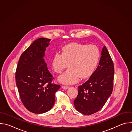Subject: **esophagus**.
<instances>
[{
  "label": "esophagus",
  "instance_id": "34e87169",
  "mask_svg": "<svg viewBox=\"0 0 132 132\" xmlns=\"http://www.w3.org/2000/svg\"><path fill=\"white\" fill-rule=\"evenodd\" d=\"M62 88L64 89H68L69 88V87H68V86H62Z\"/></svg>",
  "mask_w": 132,
  "mask_h": 132
}]
</instances>
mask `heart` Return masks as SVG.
<instances>
[{"instance_id": "b5f03b06", "label": "heart", "mask_w": 132, "mask_h": 132, "mask_svg": "<svg viewBox=\"0 0 132 132\" xmlns=\"http://www.w3.org/2000/svg\"><path fill=\"white\" fill-rule=\"evenodd\" d=\"M100 58V51L95 45L72 43L62 48V53H56L52 64L55 72L61 73L69 68L59 77L65 84L77 82L80 79L90 77L95 70Z\"/></svg>"}]
</instances>
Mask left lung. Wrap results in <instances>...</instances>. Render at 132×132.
<instances>
[{
	"instance_id": "obj_1",
	"label": "left lung",
	"mask_w": 132,
	"mask_h": 132,
	"mask_svg": "<svg viewBox=\"0 0 132 132\" xmlns=\"http://www.w3.org/2000/svg\"><path fill=\"white\" fill-rule=\"evenodd\" d=\"M114 74L113 62L104 46L97 69L86 82L78 87V96L73 101L76 109L87 116L100 110L112 94Z\"/></svg>"
}]
</instances>
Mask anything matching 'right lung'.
I'll return each instance as SVG.
<instances>
[{
	"label": "right lung",
	"mask_w": 132,
	"mask_h": 132,
	"mask_svg": "<svg viewBox=\"0 0 132 132\" xmlns=\"http://www.w3.org/2000/svg\"><path fill=\"white\" fill-rule=\"evenodd\" d=\"M51 39L35 40L21 54L15 71V83L21 100L29 111L41 114L51 110L55 95L61 87L52 82L54 78L43 59Z\"/></svg>",
	"instance_id": "right-lung-1"
}]
</instances>
